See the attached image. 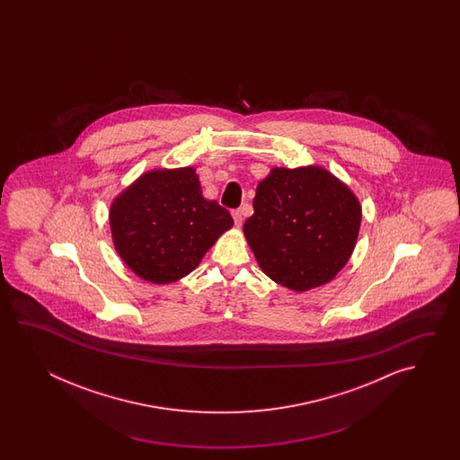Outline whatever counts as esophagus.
<instances>
[{
  "label": "esophagus",
  "mask_w": 460,
  "mask_h": 460,
  "mask_svg": "<svg viewBox=\"0 0 460 460\" xmlns=\"http://www.w3.org/2000/svg\"><path fill=\"white\" fill-rule=\"evenodd\" d=\"M232 217H234V226H240L243 224V210L242 208L232 210Z\"/></svg>",
  "instance_id": "esophagus-1"
}]
</instances>
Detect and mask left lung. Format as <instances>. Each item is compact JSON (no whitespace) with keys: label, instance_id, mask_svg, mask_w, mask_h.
<instances>
[{"label":"left lung","instance_id":"left-lung-1","mask_svg":"<svg viewBox=\"0 0 460 460\" xmlns=\"http://www.w3.org/2000/svg\"><path fill=\"white\" fill-rule=\"evenodd\" d=\"M243 234L261 271L296 293L332 281L352 256L362 207L321 166L274 167L256 187Z\"/></svg>","mask_w":460,"mask_h":460}]
</instances>
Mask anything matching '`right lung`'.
<instances>
[{
    "label": "right lung",
    "instance_id": "add662e5",
    "mask_svg": "<svg viewBox=\"0 0 460 460\" xmlns=\"http://www.w3.org/2000/svg\"><path fill=\"white\" fill-rule=\"evenodd\" d=\"M232 226L230 212L202 196L194 167L145 172L110 207L117 253L149 283H174L194 271Z\"/></svg>",
    "mask_w": 460,
    "mask_h": 460
}]
</instances>
